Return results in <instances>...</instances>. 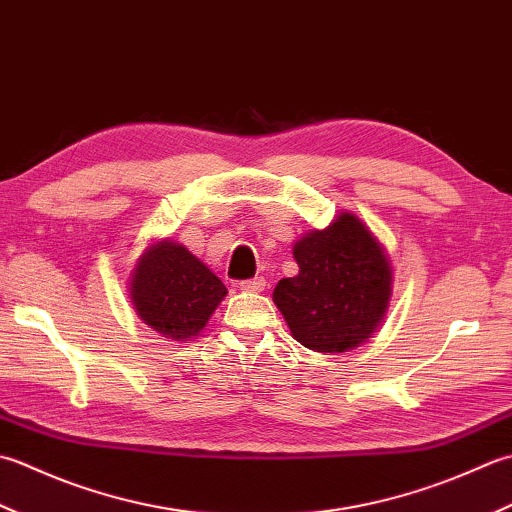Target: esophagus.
I'll return each instance as SVG.
<instances>
[{"mask_svg": "<svg viewBox=\"0 0 512 512\" xmlns=\"http://www.w3.org/2000/svg\"><path fill=\"white\" fill-rule=\"evenodd\" d=\"M265 278L263 276H256V278H249V280H243L241 287L247 289V291H263L265 289Z\"/></svg>", "mask_w": 512, "mask_h": 512, "instance_id": "esophagus-1", "label": "esophagus"}]
</instances>
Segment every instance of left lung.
I'll use <instances>...</instances> for the list:
<instances>
[{"instance_id": "left-lung-1", "label": "left lung", "mask_w": 512, "mask_h": 512, "mask_svg": "<svg viewBox=\"0 0 512 512\" xmlns=\"http://www.w3.org/2000/svg\"><path fill=\"white\" fill-rule=\"evenodd\" d=\"M298 276L283 278L274 302L300 344L347 351L371 338L387 314L391 267L358 216L344 212L327 229L294 245Z\"/></svg>"}]
</instances>
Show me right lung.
Returning a JSON list of instances; mask_svg holds the SVG:
<instances>
[{
    "label": "right lung",
    "instance_id": "1",
    "mask_svg": "<svg viewBox=\"0 0 512 512\" xmlns=\"http://www.w3.org/2000/svg\"><path fill=\"white\" fill-rule=\"evenodd\" d=\"M225 294V285L201 260L170 241L139 258L130 283V298L145 325L172 340L196 336Z\"/></svg>",
    "mask_w": 512,
    "mask_h": 512
}]
</instances>
